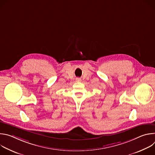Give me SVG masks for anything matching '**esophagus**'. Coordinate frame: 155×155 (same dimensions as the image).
Here are the masks:
<instances>
[{"instance_id":"obj_1","label":"esophagus","mask_w":155,"mask_h":155,"mask_svg":"<svg viewBox=\"0 0 155 155\" xmlns=\"http://www.w3.org/2000/svg\"><path fill=\"white\" fill-rule=\"evenodd\" d=\"M76 80H77V81H81V78H77Z\"/></svg>"}]
</instances>
